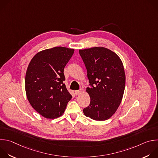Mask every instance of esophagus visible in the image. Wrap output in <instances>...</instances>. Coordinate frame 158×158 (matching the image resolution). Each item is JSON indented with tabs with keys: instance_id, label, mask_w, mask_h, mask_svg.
<instances>
[{
	"instance_id": "esophagus-1",
	"label": "esophagus",
	"mask_w": 158,
	"mask_h": 158,
	"mask_svg": "<svg viewBox=\"0 0 158 158\" xmlns=\"http://www.w3.org/2000/svg\"><path fill=\"white\" fill-rule=\"evenodd\" d=\"M83 92V89H80V90H77V91H75V94L76 96L81 94Z\"/></svg>"
}]
</instances>
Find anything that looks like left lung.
Segmentation results:
<instances>
[{
	"label": "left lung",
	"mask_w": 158,
	"mask_h": 158,
	"mask_svg": "<svg viewBox=\"0 0 158 158\" xmlns=\"http://www.w3.org/2000/svg\"><path fill=\"white\" fill-rule=\"evenodd\" d=\"M91 87H87L91 102L83 109L85 116L105 121L118 109L124 95L126 75L123 62L113 51L104 47L79 49Z\"/></svg>",
	"instance_id": "8db88e82"
}]
</instances>
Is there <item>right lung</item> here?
Listing matches in <instances>:
<instances>
[{
    "instance_id": "right-lung-1",
    "label": "right lung",
    "mask_w": 158,
    "mask_h": 158,
    "mask_svg": "<svg viewBox=\"0 0 158 158\" xmlns=\"http://www.w3.org/2000/svg\"><path fill=\"white\" fill-rule=\"evenodd\" d=\"M74 49L55 47L37 52L27 67L25 87L31 106L43 117L57 118L65 111L72 96L65 84L64 69Z\"/></svg>"
}]
</instances>
